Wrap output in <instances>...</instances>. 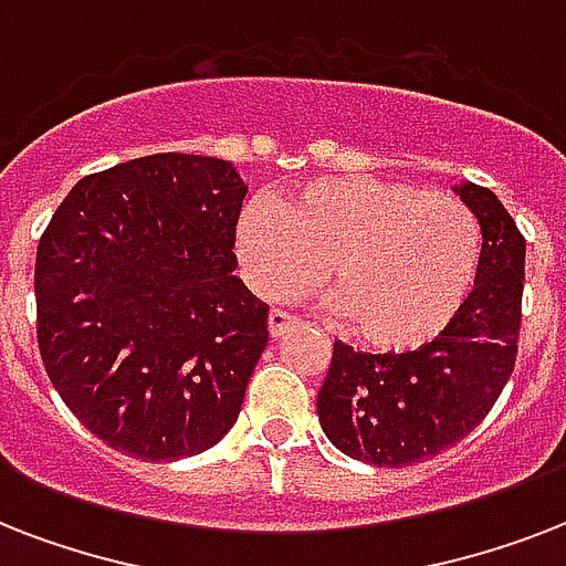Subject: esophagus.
<instances>
[{"instance_id": "obj_1", "label": "esophagus", "mask_w": 566, "mask_h": 566, "mask_svg": "<svg viewBox=\"0 0 566 566\" xmlns=\"http://www.w3.org/2000/svg\"><path fill=\"white\" fill-rule=\"evenodd\" d=\"M266 328H270V335L273 337H282V335H287L291 328H296V317H293V314H287V311L273 308L270 311V319H266Z\"/></svg>"}]
</instances>
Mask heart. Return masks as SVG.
<instances>
[{
  "label": "heart",
  "instance_id": "1",
  "mask_svg": "<svg viewBox=\"0 0 566 566\" xmlns=\"http://www.w3.org/2000/svg\"><path fill=\"white\" fill-rule=\"evenodd\" d=\"M238 255L266 300L328 287L346 332L378 353L429 344L467 302L482 229L455 196L370 176H335L293 190L279 208L252 202L238 220Z\"/></svg>",
  "mask_w": 566,
  "mask_h": 566
}]
</instances>
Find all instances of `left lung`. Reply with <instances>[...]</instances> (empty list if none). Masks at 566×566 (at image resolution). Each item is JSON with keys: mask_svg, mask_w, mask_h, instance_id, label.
Returning a JSON list of instances; mask_svg holds the SVG:
<instances>
[{"mask_svg": "<svg viewBox=\"0 0 566 566\" xmlns=\"http://www.w3.org/2000/svg\"><path fill=\"white\" fill-rule=\"evenodd\" d=\"M482 226L475 287L413 353H355L337 340L317 394L319 426L344 455L408 467L440 455L488 417L517 361L526 238L488 188H455Z\"/></svg>", "mask_w": 566, "mask_h": 566, "instance_id": "left-lung-1", "label": "left lung"}]
</instances>
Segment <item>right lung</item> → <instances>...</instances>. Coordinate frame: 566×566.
Wrapping results in <instances>:
<instances>
[{"mask_svg": "<svg viewBox=\"0 0 566 566\" xmlns=\"http://www.w3.org/2000/svg\"><path fill=\"white\" fill-rule=\"evenodd\" d=\"M247 185L229 161L161 153L93 172L34 264L49 381L102 443L140 461L226 438L266 346V302L234 275Z\"/></svg>", "mask_w": 566, "mask_h": 566, "instance_id": "add662e5", "label": "right lung"}]
</instances>
